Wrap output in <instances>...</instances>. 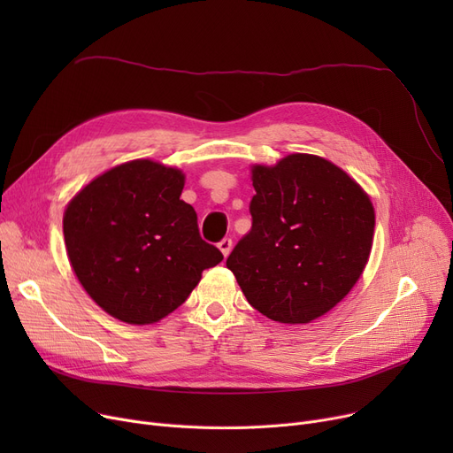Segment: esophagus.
Instances as JSON below:
<instances>
[{"instance_id":"esophagus-1","label":"esophagus","mask_w":453,"mask_h":453,"mask_svg":"<svg viewBox=\"0 0 453 453\" xmlns=\"http://www.w3.org/2000/svg\"><path fill=\"white\" fill-rule=\"evenodd\" d=\"M219 248H220L222 255H224V257H227V255H229V251H231V248H233V241H231V239H222V241L219 242Z\"/></svg>"}]
</instances>
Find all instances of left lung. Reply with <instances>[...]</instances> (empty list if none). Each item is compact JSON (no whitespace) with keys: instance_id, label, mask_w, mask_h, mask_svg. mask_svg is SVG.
I'll use <instances>...</instances> for the list:
<instances>
[{"instance_id":"left-lung-1","label":"left lung","mask_w":453,"mask_h":453,"mask_svg":"<svg viewBox=\"0 0 453 453\" xmlns=\"http://www.w3.org/2000/svg\"><path fill=\"white\" fill-rule=\"evenodd\" d=\"M251 174V229L226 266L255 311L279 323H311L360 279L372 246V203L340 166L311 154L255 165Z\"/></svg>"}]
</instances>
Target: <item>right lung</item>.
Wrapping results in <instances>:
<instances>
[{"mask_svg": "<svg viewBox=\"0 0 453 453\" xmlns=\"http://www.w3.org/2000/svg\"><path fill=\"white\" fill-rule=\"evenodd\" d=\"M183 174L150 159L115 166L88 183L64 214L69 263L110 316L149 325L174 312L222 251L207 244Z\"/></svg>", "mask_w": 453, "mask_h": 453, "instance_id": "obj_1", "label": "right lung"}]
</instances>
